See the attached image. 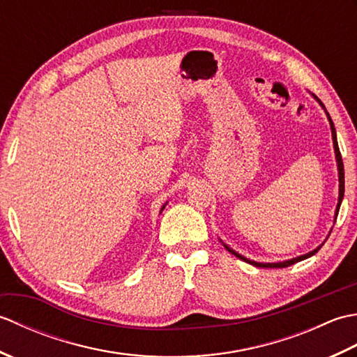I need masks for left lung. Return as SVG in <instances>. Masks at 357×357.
Wrapping results in <instances>:
<instances>
[{"instance_id": "obj_1", "label": "left lung", "mask_w": 357, "mask_h": 357, "mask_svg": "<svg viewBox=\"0 0 357 357\" xmlns=\"http://www.w3.org/2000/svg\"><path fill=\"white\" fill-rule=\"evenodd\" d=\"M321 102V101H319ZM321 105L324 107V104L321 102ZM328 115V113H327ZM328 119H330V126H331V135H333V144H335V151H336V159H337V170H339V202H337V208H336V218H337V213H339V208H340V202H342V199H344V184H345V179H344V162H342V156H340V151H339V146H337V138H336V130H335V124H333V121H331V118H330V115H328ZM227 247V245H225ZM321 248V247H319ZM319 248H316V250H313V252H310V253H307V255H302V256H299V257H294V259H291V261H285V262H278V264H261V262H255V261H248V259H245L244 256H241V255H238V253H234L233 250H230L229 247H227V250H229V252H231L234 256H238L239 259H242V261H245V262H248V264H252V265H256V267H262V268H284V267H290V265H293V264H296V262H299V261H304V259H307V257H310V256H313L314 253H317L319 252Z\"/></svg>"}]
</instances>
